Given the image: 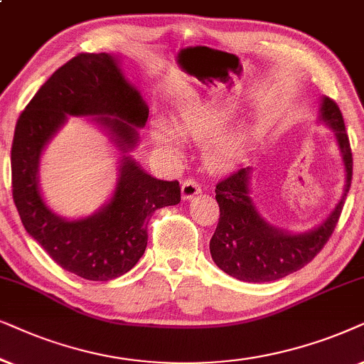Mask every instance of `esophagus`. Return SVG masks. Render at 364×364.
<instances>
[{"instance_id": "34e87169", "label": "esophagus", "mask_w": 364, "mask_h": 364, "mask_svg": "<svg viewBox=\"0 0 364 364\" xmlns=\"http://www.w3.org/2000/svg\"><path fill=\"white\" fill-rule=\"evenodd\" d=\"M200 191H201V186L196 179H193V178L185 179V183H183V186H181L183 200H191V198L196 196Z\"/></svg>"}]
</instances>
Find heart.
Listing matches in <instances>:
<instances>
[{"mask_svg":"<svg viewBox=\"0 0 364 364\" xmlns=\"http://www.w3.org/2000/svg\"><path fill=\"white\" fill-rule=\"evenodd\" d=\"M213 129H215V119L210 114H190L179 121L176 126L178 134H181L186 139H191V141H203V139L210 136ZM154 134H156L159 143L168 144V146H174L176 144V136H174L168 126L159 124ZM235 154V143H220L210 149V161L213 166L223 168L232 161Z\"/></svg>","mask_w":364,"mask_h":364,"instance_id":"1","label":"heart"}]
</instances>
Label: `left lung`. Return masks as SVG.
Returning <instances> with one entry per match:
<instances>
[{"instance_id":"8db88e82","label":"left lung","mask_w":364,"mask_h":364,"mask_svg":"<svg viewBox=\"0 0 364 364\" xmlns=\"http://www.w3.org/2000/svg\"><path fill=\"white\" fill-rule=\"evenodd\" d=\"M321 116L336 132L346 166V190L340 205L326 221L304 235H287L269 226L258 215L250 198V168H240L216 185L220 220L210 241L213 261L232 278L250 283L276 281L301 269L314 259L331 238L340 221L353 178V154L345 119L336 101L323 100Z\"/></svg>"}]
</instances>
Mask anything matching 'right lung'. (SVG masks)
I'll return each mask as SVG.
<instances>
[{"label": "right lung", "mask_w": 364, "mask_h": 364, "mask_svg": "<svg viewBox=\"0 0 364 364\" xmlns=\"http://www.w3.org/2000/svg\"><path fill=\"white\" fill-rule=\"evenodd\" d=\"M141 95L124 80L116 58L80 53L53 73L19 114L11 146L13 200L24 230L63 269L85 279L109 281L128 273L148 245L153 213L181 201L179 183L163 181L124 158L114 196L100 213L80 221L53 215L38 188L41 149L66 114L105 116L124 151L148 119ZM114 115V119H108Z\"/></svg>", "instance_id": "add662e5"}]
</instances>
